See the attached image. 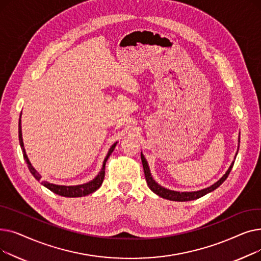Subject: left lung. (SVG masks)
Returning <instances> with one entry per match:
<instances>
[{
  "mask_svg": "<svg viewBox=\"0 0 261 261\" xmlns=\"http://www.w3.org/2000/svg\"><path fill=\"white\" fill-rule=\"evenodd\" d=\"M238 142L240 143V141H238ZM238 149H239V146H238ZM236 155H237V153H236ZM141 158H142L143 168H144V172H145V177H146V181H147V184H148L149 188L151 189L154 194H156L158 196H160V197H162L164 199H167V200H170V201H179V202L193 201V200H196V199H199V198L205 196V195L208 194V193H212V191L217 189L219 186H220L226 180V177L228 176L232 166H234V163H235V161H232V163L230 164V166L227 169V171L225 172V174L221 177L220 180L217 181L212 186H210L207 188L201 189V190H198V191H182V193H181V191L170 190V189H167L165 187L159 185L153 180L151 173H150V169H149V166H148V162L146 161V159H145L143 153H141Z\"/></svg>",
  "mask_w": 261,
  "mask_h": 261,
  "instance_id": "left-lung-1",
  "label": "left lung"
}]
</instances>
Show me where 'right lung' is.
Segmentation results:
<instances>
[{
	"mask_svg": "<svg viewBox=\"0 0 261 261\" xmlns=\"http://www.w3.org/2000/svg\"><path fill=\"white\" fill-rule=\"evenodd\" d=\"M19 142H20V146H21V149H22V152H23V156H24V160L27 164V167H29L31 173L35 176V179L37 181H40L41 180V175L39 174V172L33 167V165L31 164L29 158H27V154L25 152V148H24V144H23V139H22V128H21V115H20V119H19ZM117 142L114 143L111 148L109 149L108 151V154L107 156L103 160V163H102V168L101 170L98 172V174L96 175L94 179L88 183H85V184H81V185H75V186H64V185H56V184H53V183H49L47 181H42L41 182V184H42L43 186H45L46 188H48L50 191H53L54 194L56 195H59V196H62V197H67V198H77V197H85V196H88L92 193H94V191L97 190L102 182H103V177H105V168H106V162L108 161L109 156L111 155V153L113 152V150L116 146Z\"/></svg>",
	"mask_w": 261,
	"mask_h": 261,
	"instance_id": "obj_1",
	"label": "right lung"
}]
</instances>
